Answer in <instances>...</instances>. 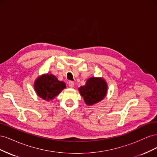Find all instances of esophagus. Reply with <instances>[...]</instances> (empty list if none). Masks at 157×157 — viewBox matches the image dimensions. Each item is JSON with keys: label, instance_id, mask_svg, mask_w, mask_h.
Masks as SVG:
<instances>
[{"label": "esophagus", "instance_id": "esophagus-1", "mask_svg": "<svg viewBox=\"0 0 157 157\" xmlns=\"http://www.w3.org/2000/svg\"><path fill=\"white\" fill-rule=\"evenodd\" d=\"M68 85H69V86L70 88H73V87H74V85H75L74 82H73V81H69V82H68Z\"/></svg>", "mask_w": 157, "mask_h": 157}]
</instances>
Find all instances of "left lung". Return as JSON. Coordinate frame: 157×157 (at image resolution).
<instances>
[{"label": "left lung", "mask_w": 157, "mask_h": 157, "mask_svg": "<svg viewBox=\"0 0 157 157\" xmlns=\"http://www.w3.org/2000/svg\"><path fill=\"white\" fill-rule=\"evenodd\" d=\"M107 84L103 78H90L86 84L78 88L80 94L84 98L87 105H91L104 98L107 93Z\"/></svg>", "instance_id": "8db88e82"}]
</instances>
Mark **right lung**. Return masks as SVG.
I'll use <instances>...</instances> for the list:
<instances>
[{
	"mask_svg": "<svg viewBox=\"0 0 157 157\" xmlns=\"http://www.w3.org/2000/svg\"><path fill=\"white\" fill-rule=\"evenodd\" d=\"M65 88V83L59 81L52 75L47 74L42 76L38 78L35 82V90L38 96L48 101L58 96Z\"/></svg>",
	"mask_w": 157,
	"mask_h": 157,
	"instance_id": "add662e5",
	"label": "right lung"
}]
</instances>
